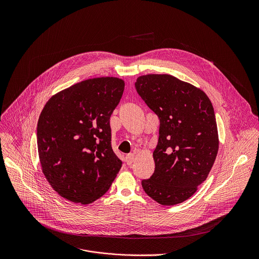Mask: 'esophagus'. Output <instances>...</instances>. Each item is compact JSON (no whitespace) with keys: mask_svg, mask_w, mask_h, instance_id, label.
<instances>
[{"mask_svg":"<svg viewBox=\"0 0 259 259\" xmlns=\"http://www.w3.org/2000/svg\"><path fill=\"white\" fill-rule=\"evenodd\" d=\"M134 161H135V154H134V153H128V154L125 156V162H126V164L131 165Z\"/></svg>","mask_w":259,"mask_h":259,"instance_id":"1","label":"esophagus"}]
</instances>
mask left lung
<instances>
[{
	"label": "left lung",
	"instance_id": "8db88e82",
	"mask_svg": "<svg viewBox=\"0 0 259 259\" xmlns=\"http://www.w3.org/2000/svg\"><path fill=\"white\" fill-rule=\"evenodd\" d=\"M136 90L159 118L154 172L142 185L162 205L189 198L207 178L218 154L219 135L207 96L170 74L138 77Z\"/></svg>",
	"mask_w": 259,
	"mask_h": 259
}]
</instances>
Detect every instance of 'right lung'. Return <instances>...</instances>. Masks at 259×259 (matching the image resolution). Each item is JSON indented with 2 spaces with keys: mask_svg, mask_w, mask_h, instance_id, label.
Wrapping results in <instances>:
<instances>
[{
  "mask_svg": "<svg viewBox=\"0 0 259 259\" xmlns=\"http://www.w3.org/2000/svg\"><path fill=\"white\" fill-rule=\"evenodd\" d=\"M124 81L118 77L82 80L49 100L37 127L42 172L64 198L89 204L111 187L122 161L111 148L110 118Z\"/></svg>",
  "mask_w": 259,
  "mask_h": 259,
  "instance_id": "obj_1",
  "label": "right lung"
}]
</instances>
